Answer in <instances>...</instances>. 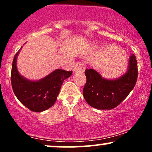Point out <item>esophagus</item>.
<instances>
[{
	"mask_svg": "<svg viewBox=\"0 0 152 152\" xmlns=\"http://www.w3.org/2000/svg\"><path fill=\"white\" fill-rule=\"evenodd\" d=\"M85 69H86V66L83 63H76L74 67V72H83L85 71Z\"/></svg>",
	"mask_w": 152,
	"mask_h": 152,
	"instance_id": "obj_1",
	"label": "esophagus"
}]
</instances>
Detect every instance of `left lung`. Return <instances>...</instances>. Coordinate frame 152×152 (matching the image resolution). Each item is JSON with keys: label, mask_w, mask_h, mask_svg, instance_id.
<instances>
[{"label": "left lung", "mask_w": 152, "mask_h": 152, "mask_svg": "<svg viewBox=\"0 0 152 152\" xmlns=\"http://www.w3.org/2000/svg\"><path fill=\"white\" fill-rule=\"evenodd\" d=\"M86 83L83 87L85 100L97 109H112L119 105L135 86L138 76L137 61L132 54L127 71L116 79L102 78L94 69H86Z\"/></svg>", "instance_id": "obj_1"}]
</instances>
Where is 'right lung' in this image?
Masks as SVG:
<instances>
[{
	"label": "right lung",
	"instance_id": "obj_1",
	"mask_svg": "<svg viewBox=\"0 0 152 152\" xmlns=\"http://www.w3.org/2000/svg\"><path fill=\"white\" fill-rule=\"evenodd\" d=\"M19 51L13 58L10 77L15 96L32 111L41 112L49 109L55 104L63 82L71 76L72 71L56 69L38 81H31L18 73L16 61Z\"/></svg>",
	"mask_w": 152,
	"mask_h": 152
}]
</instances>
